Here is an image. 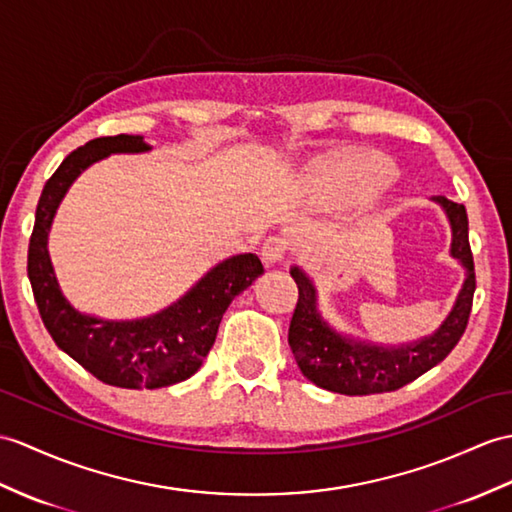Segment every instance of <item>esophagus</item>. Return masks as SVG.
<instances>
[{
  "instance_id": "34e87169",
  "label": "esophagus",
  "mask_w": 512,
  "mask_h": 512,
  "mask_svg": "<svg viewBox=\"0 0 512 512\" xmlns=\"http://www.w3.org/2000/svg\"><path fill=\"white\" fill-rule=\"evenodd\" d=\"M288 255V240L281 235H270L268 240L261 246V259H264L266 266L279 264Z\"/></svg>"
}]
</instances>
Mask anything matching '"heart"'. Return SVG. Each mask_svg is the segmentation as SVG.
<instances>
[{"label":"heart","mask_w":512,"mask_h":512,"mask_svg":"<svg viewBox=\"0 0 512 512\" xmlns=\"http://www.w3.org/2000/svg\"><path fill=\"white\" fill-rule=\"evenodd\" d=\"M390 178V170L373 157H347L323 174L325 198L334 205H351L373 196Z\"/></svg>","instance_id":"1"}]
</instances>
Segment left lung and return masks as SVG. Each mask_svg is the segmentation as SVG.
Wrapping results in <instances>:
<instances>
[{
    "mask_svg": "<svg viewBox=\"0 0 512 512\" xmlns=\"http://www.w3.org/2000/svg\"><path fill=\"white\" fill-rule=\"evenodd\" d=\"M434 200L441 202L447 213L454 233L451 255L467 268V279L454 310L430 338L401 347H377V344L340 336L320 318L312 281L296 266L290 270L299 288V301L290 320L288 342L301 373L316 386L340 395H375V392L399 390L443 362L465 334L475 292L467 209L445 196H436Z\"/></svg>",
    "mask_w": 512,
    "mask_h": 512,
    "instance_id": "left-lung-1",
    "label": "left lung"
}]
</instances>
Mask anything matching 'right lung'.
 Returning a JSON list of instances; mask_svg holds the SVG:
<instances>
[{
	"mask_svg": "<svg viewBox=\"0 0 512 512\" xmlns=\"http://www.w3.org/2000/svg\"><path fill=\"white\" fill-rule=\"evenodd\" d=\"M139 135L87 141L69 152L41 192L28 246V279L45 329L56 347L100 382L120 388H163L192 377L216 342L220 320L237 294L251 285L264 266L257 255H235L209 270L183 299L141 320H102L76 312L58 290L47 253V231L58 202L74 178L115 152H146Z\"/></svg>",
	"mask_w": 512,
	"mask_h": 512,
	"instance_id": "1",
	"label": "right lung"
}]
</instances>
